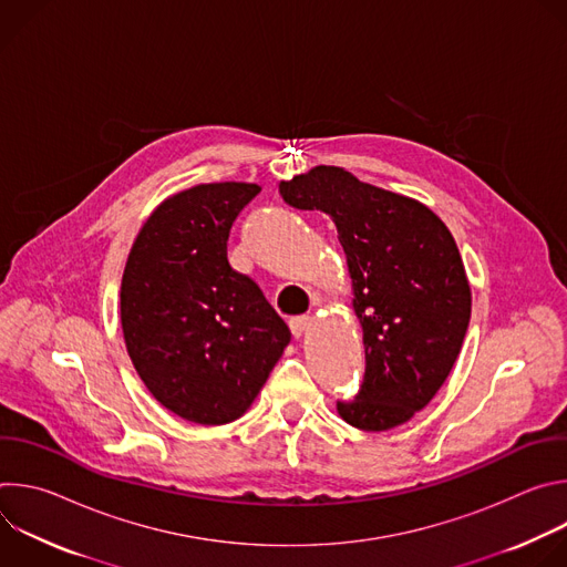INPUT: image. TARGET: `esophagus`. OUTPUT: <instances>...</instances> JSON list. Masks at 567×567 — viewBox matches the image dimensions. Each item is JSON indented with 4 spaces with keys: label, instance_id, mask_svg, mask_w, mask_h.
<instances>
[{
    "label": "esophagus",
    "instance_id": "esophagus-1",
    "mask_svg": "<svg viewBox=\"0 0 567 567\" xmlns=\"http://www.w3.org/2000/svg\"><path fill=\"white\" fill-rule=\"evenodd\" d=\"M289 328H291V334L296 339L305 337L309 332V328H311V316H296V318H291L289 320Z\"/></svg>",
    "mask_w": 567,
    "mask_h": 567
}]
</instances>
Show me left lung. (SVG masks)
<instances>
[{"label": "left lung", "instance_id": "8db88e82", "mask_svg": "<svg viewBox=\"0 0 567 567\" xmlns=\"http://www.w3.org/2000/svg\"><path fill=\"white\" fill-rule=\"evenodd\" d=\"M298 210L326 213L339 230L363 328L365 374L339 415L361 431H390L429 406L462 350L471 287L446 224L417 199L316 166L280 182Z\"/></svg>", "mask_w": 567, "mask_h": 567}]
</instances>
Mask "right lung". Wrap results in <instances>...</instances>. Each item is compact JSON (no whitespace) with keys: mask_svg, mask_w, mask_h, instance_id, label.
Returning <instances> with one entry per match:
<instances>
[{"mask_svg":"<svg viewBox=\"0 0 567 567\" xmlns=\"http://www.w3.org/2000/svg\"><path fill=\"white\" fill-rule=\"evenodd\" d=\"M258 184H199L161 202L121 282L127 354L152 396L182 420L245 415L291 341L262 289L228 265L226 241Z\"/></svg>","mask_w":567,"mask_h":567,"instance_id":"right-lung-1","label":"right lung"}]
</instances>
